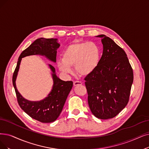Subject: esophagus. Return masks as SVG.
<instances>
[{
    "label": "esophagus",
    "instance_id": "esophagus-1",
    "mask_svg": "<svg viewBox=\"0 0 149 149\" xmlns=\"http://www.w3.org/2000/svg\"><path fill=\"white\" fill-rule=\"evenodd\" d=\"M82 84V83L81 82V81H74L73 82V85L74 86H78V85H81Z\"/></svg>",
    "mask_w": 149,
    "mask_h": 149
}]
</instances>
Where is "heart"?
Here are the masks:
<instances>
[{
  "instance_id": "heart-1",
  "label": "heart",
  "mask_w": 149,
  "mask_h": 149,
  "mask_svg": "<svg viewBox=\"0 0 149 149\" xmlns=\"http://www.w3.org/2000/svg\"><path fill=\"white\" fill-rule=\"evenodd\" d=\"M62 56V59L57 62L60 70L71 73V67H75L78 74L87 76L97 68L100 61V50L93 42H77L68 45Z\"/></svg>"
}]
</instances>
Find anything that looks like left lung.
I'll list each match as a JSON object with an SVG mask.
<instances>
[{
    "mask_svg": "<svg viewBox=\"0 0 149 149\" xmlns=\"http://www.w3.org/2000/svg\"><path fill=\"white\" fill-rule=\"evenodd\" d=\"M103 55L97 68L84 78L88 104L100 119L116 117L129 102L133 71L124 50L104 35Z\"/></svg>",
    "mask_w": 149,
    "mask_h": 149,
    "instance_id": "left-lung-1",
    "label": "left lung"
}]
</instances>
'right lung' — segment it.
Masks as SVG:
<instances>
[{"label":"right lung","instance_id":"right-lung-1","mask_svg":"<svg viewBox=\"0 0 149 149\" xmlns=\"http://www.w3.org/2000/svg\"><path fill=\"white\" fill-rule=\"evenodd\" d=\"M60 46L56 38H41L35 40L27 48L24 50L19 57L13 74L12 81L17 101L21 108L27 114L41 123H51L55 121L60 115L68 95L73 87L72 81H63L55 74V68L49 65L52 71L54 86L48 97L40 102H30L24 98L17 91L15 81L22 57L34 54L45 55L52 62H56L57 48Z\"/></svg>","mask_w":149,"mask_h":149}]
</instances>
